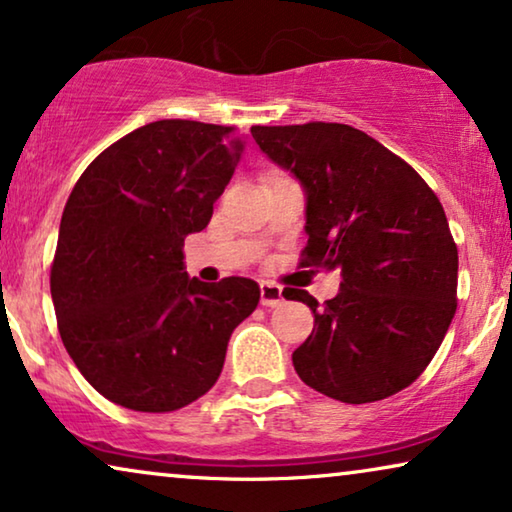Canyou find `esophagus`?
Returning a JSON list of instances; mask_svg holds the SVG:
<instances>
[{
	"mask_svg": "<svg viewBox=\"0 0 512 512\" xmlns=\"http://www.w3.org/2000/svg\"><path fill=\"white\" fill-rule=\"evenodd\" d=\"M282 303H284L282 286H277L272 282H263L261 284V305L263 307H279Z\"/></svg>",
	"mask_w": 512,
	"mask_h": 512,
	"instance_id": "1",
	"label": "esophagus"
}]
</instances>
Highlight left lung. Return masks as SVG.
<instances>
[{
    "mask_svg": "<svg viewBox=\"0 0 512 512\" xmlns=\"http://www.w3.org/2000/svg\"><path fill=\"white\" fill-rule=\"evenodd\" d=\"M256 144L305 191L300 265L340 268L338 296L319 305L293 352L307 387L342 403H373L410 387L457 312V244L445 209L412 167L342 123L254 125Z\"/></svg>",
    "mask_w": 512,
    "mask_h": 512,
    "instance_id": "8db88e82",
    "label": "left lung"
}]
</instances>
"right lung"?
Segmentation results:
<instances>
[{
	"label": "right lung",
	"mask_w": 512,
	"mask_h": 512,
	"mask_svg": "<svg viewBox=\"0 0 512 512\" xmlns=\"http://www.w3.org/2000/svg\"><path fill=\"white\" fill-rule=\"evenodd\" d=\"M244 142L235 128L156 121L86 167L51 268L65 349L111 403L172 412L219 380L230 333L256 310L254 279H191L186 235L212 219Z\"/></svg>",
	"instance_id": "obj_1"
}]
</instances>
